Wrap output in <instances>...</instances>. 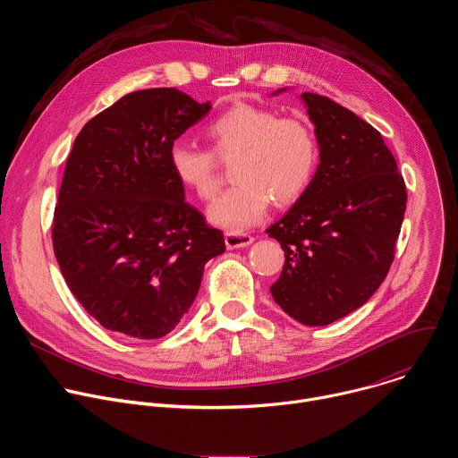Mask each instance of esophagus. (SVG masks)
Instances as JSON below:
<instances>
[{
  "mask_svg": "<svg viewBox=\"0 0 458 458\" xmlns=\"http://www.w3.org/2000/svg\"><path fill=\"white\" fill-rule=\"evenodd\" d=\"M225 242H226V248L233 250V248H244L248 244L253 242V237L250 233H241V232H228L225 235Z\"/></svg>",
  "mask_w": 458,
  "mask_h": 458,
  "instance_id": "esophagus-1",
  "label": "esophagus"
}]
</instances>
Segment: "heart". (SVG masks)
Masks as SVG:
<instances>
[{
    "mask_svg": "<svg viewBox=\"0 0 458 458\" xmlns=\"http://www.w3.org/2000/svg\"><path fill=\"white\" fill-rule=\"evenodd\" d=\"M212 152L175 141L168 148L174 177L201 201L219 190L221 161H233L237 181L210 207V221L226 230H242L267 214L297 203L310 188L320 157L313 128L299 117L248 103H237L216 115L205 128Z\"/></svg>",
    "mask_w": 458,
    "mask_h": 458,
    "instance_id": "heart-1",
    "label": "heart"
}]
</instances>
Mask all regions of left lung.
<instances>
[{
	"mask_svg": "<svg viewBox=\"0 0 458 458\" xmlns=\"http://www.w3.org/2000/svg\"><path fill=\"white\" fill-rule=\"evenodd\" d=\"M302 99L320 163L302 198L267 230L284 250L270 292L297 322L326 326L360 308L386 279L408 193L378 130L330 98Z\"/></svg>",
	"mask_w": 458,
	"mask_h": 458,
	"instance_id": "obj_1",
	"label": "left lung"
}]
</instances>
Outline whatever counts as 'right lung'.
Here are the masks:
<instances>
[{"label": "right lung", "instance_id": "right-lung-1", "mask_svg": "<svg viewBox=\"0 0 458 458\" xmlns=\"http://www.w3.org/2000/svg\"><path fill=\"white\" fill-rule=\"evenodd\" d=\"M210 112L177 89L126 94L92 117L64 166L52 221L57 265L103 328L170 334L226 250L221 230L184 201L168 148Z\"/></svg>", "mask_w": 458, "mask_h": 458}]
</instances>
